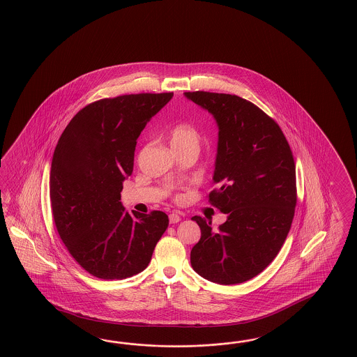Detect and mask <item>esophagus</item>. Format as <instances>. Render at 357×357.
Listing matches in <instances>:
<instances>
[{
	"instance_id": "34e87169",
	"label": "esophagus",
	"mask_w": 357,
	"mask_h": 357,
	"mask_svg": "<svg viewBox=\"0 0 357 357\" xmlns=\"http://www.w3.org/2000/svg\"><path fill=\"white\" fill-rule=\"evenodd\" d=\"M181 221V217L176 214V213H172L170 215H169V222L170 223H178V222Z\"/></svg>"
}]
</instances>
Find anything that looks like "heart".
Segmentation results:
<instances>
[{
  "label": "heart",
  "mask_w": 357,
  "mask_h": 357,
  "mask_svg": "<svg viewBox=\"0 0 357 357\" xmlns=\"http://www.w3.org/2000/svg\"><path fill=\"white\" fill-rule=\"evenodd\" d=\"M170 145L174 151H193L199 152L202 135L200 132L188 123H178L169 132Z\"/></svg>",
  "instance_id": "heart-1"
}]
</instances>
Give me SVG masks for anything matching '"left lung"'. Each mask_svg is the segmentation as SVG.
I'll return each instance as SVG.
<instances>
[{"label":"left lung","mask_w":357,"mask_h":357,"mask_svg":"<svg viewBox=\"0 0 357 357\" xmlns=\"http://www.w3.org/2000/svg\"><path fill=\"white\" fill-rule=\"evenodd\" d=\"M218 126L209 202L227 215L218 230L192 217L202 238L191 251L205 280L236 284L260 274L280 251L296 206L294 155L280 126L260 107L235 95L184 92Z\"/></svg>","instance_id":"1"}]
</instances>
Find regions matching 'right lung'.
Wrapping results in <instances>:
<instances>
[{"label": "right lung", "instance_id": "add662e5", "mask_svg": "<svg viewBox=\"0 0 357 357\" xmlns=\"http://www.w3.org/2000/svg\"><path fill=\"white\" fill-rule=\"evenodd\" d=\"M173 97L102 98L70 121L54 149L49 193L59 238L89 274L123 280L143 271L166 231L164 212H126L119 202L134 169L136 140Z\"/></svg>", "mask_w": 357, "mask_h": 357}]
</instances>
